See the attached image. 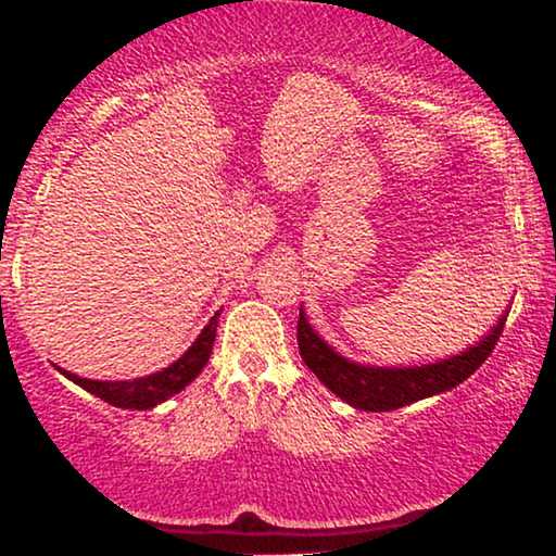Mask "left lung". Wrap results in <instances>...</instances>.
I'll return each mask as SVG.
<instances>
[{
    "label": "left lung",
    "mask_w": 556,
    "mask_h": 556,
    "mask_svg": "<svg viewBox=\"0 0 556 556\" xmlns=\"http://www.w3.org/2000/svg\"><path fill=\"white\" fill-rule=\"evenodd\" d=\"M504 321L507 316L500 318L494 329L468 348L460 355H452L446 361L429 363V366H410V368H379V366H361L342 358L340 353L329 348L321 337L316 334L314 327L308 324L303 311L298 318V348L300 358L305 366L324 381V387L331 389L337 397L348 402V405L358 407V410L387 413L397 410L402 405L426 400L431 394L450 392L452 387L463 384L470 374L489 358L500 340Z\"/></svg>",
    "instance_id": "1"
}]
</instances>
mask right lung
Masks as SVG:
<instances>
[{
  "label": "right lung",
  "mask_w": 556,
  "mask_h": 556,
  "mask_svg": "<svg viewBox=\"0 0 556 556\" xmlns=\"http://www.w3.org/2000/svg\"><path fill=\"white\" fill-rule=\"evenodd\" d=\"M216 324H219V311L212 316V321L203 327L198 340L190 344L188 353L182 358H177L172 366L162 368V371L151 376H140V379L132 381H93L83 379V376H75L70 371H60L67 376L70 381L86 389V392L96 394L104 402H110L114 407H125V410H149V407H156L159 402L169 400L172 394L182 392L190 381L195 379L198 374L203 371V366L208 363V355H212V344L216 340Z\"/></svg>",
  "instance_id": "1"
}]
</instances>
